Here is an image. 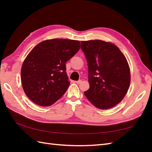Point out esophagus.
Wrapping results in <instances>:
<instances>
[{
  "instance_id": "34e87169",
  "label": "esophagus",
  "mask_w": 152,
  "mask_h": 152,
  "mask_svg": "<svg viewBox=\"0 0 152 152\" xmlns=\"http://www.w3.org/2000/svg\"><path fill=\"white\" fill-rule=\"evenodd\" d=\"M74 82H75L76 83H77V84H79V83H82V80H79L78 81H75Z\"/></svg>"
}]
</instances>
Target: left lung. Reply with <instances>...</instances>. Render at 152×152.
<instances>
[{"instance_id":"obj_1","label":"left lung","mask_w":152,"mask_h":152,"mask_svg":"<svg viewBox=\"0 0 152 152\" xmlns=\"http://www.w3.org/2000/svg\"><path fill=\"white\" fill-rule=\"evenodd\" d=\"M88 66L89 89L84 92L95 107L104 110L120 102L129 88L130 68L114 44L101 40L81 42Z\"/></svg>"}]
</instances>
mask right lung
Instances as JSON below:
<instances>
[{
  "mask_svg": "<svg viewBox=\"0 0 152 152\" xmlns=\"http://www.w3.org/2000/svg\"><path fill=\"white\" fill-rule=\"evenodd\" d=\"M80 48L78 40L54 38L37 45L21 70L23 91L31 101L49 106L62 96L70 85L66 63Z\"/></svg>",
  "mask_w": 152,
  "mask_h": 152,
  "instance_id": "add662e5",
  "label": "right lung"
}]
</instances>
